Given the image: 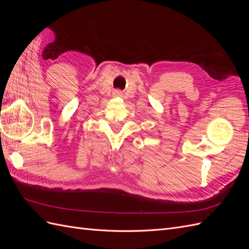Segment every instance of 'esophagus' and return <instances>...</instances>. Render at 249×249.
<instances>
[{"label": "esophagus", "mask_w": 249, "mask_h": 249, "mask_svg": "<svg viewBox=\"0 0 249 249\" xmlns=\"http://www.w3.org/2000/svg\"><path fill=\"white\" fill-rule=\"evenodd\" d=\"M114 95L115 96H123V92L120 90H115L114 91Z\"/></svg>", "instance_id": "obj_1"}]
</instances>
